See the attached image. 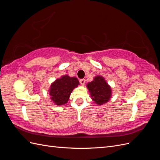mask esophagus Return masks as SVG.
<instances>
[{"label": "esophagus", "instance_id": "1", "mask_svg": "<svg viewBox=\"0 0 160 160\" xmlns=\"http://www.w3.org/2000/svg\"><path fill=\"white\" fill-rule=\"evenodd\" d=\"M79 82L82 85H84L85 83V79H81L79 80Z\"/></svg>", "mask_w": 160, "mask_h": 160}]
</instances>
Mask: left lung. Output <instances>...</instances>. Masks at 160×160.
<instances>
[{
	"instance_id": "obj_1",
	"label": "left lung",
	"mask_w": 160,
	"mask_h": 160,
	"mask_svg": "<svg viewBox=\"0 0 160 160\" xmlns=\"http://www.w3.org/2000/svg\"><path fill=\"white\" fill-rule=\"evenodd\" d=\"M88 88L91 93L92 99L98 105L108 102L111 96L110 87L103 77L101 76L95 77L93 81L88 84Z\"/></svg>"
}]
</instances>
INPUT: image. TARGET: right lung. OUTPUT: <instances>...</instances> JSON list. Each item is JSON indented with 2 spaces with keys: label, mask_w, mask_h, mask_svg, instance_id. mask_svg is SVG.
<instances>
[{
  "label": "right lung",
  "mask_w": 160,
  "mask_h": 160,
  "mask_svg": "<svg viewBox=\"0 0 160 160\" xmlns=\"http://www.w3.org/2000/svg\"><path fill=\"white\" fill-rule=\"evenodd\" d=\"M79 84L78 79L75 77H69L68 75L57 79L51 84L49 90L51 99L57 105L67 103L72 91Z\"/></svg>",
  "instance_id": "right-lung-1"
}]
</instances>
